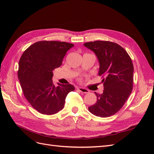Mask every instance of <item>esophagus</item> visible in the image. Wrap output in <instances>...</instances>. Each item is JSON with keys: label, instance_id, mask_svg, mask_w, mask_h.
Returning <instances> with one entry per match:
<instances>
[{"label": "esophagus", "instance_id": "1", "mask_svg": "<svg viewBox=\"0 0 154 154\" xmlns=\"http://www.w3.org/2000/svg\"><path fill=\"white\" fill-rule=\"evenodd\" d=\"M77 89L82 92V93H85V94H86V93H88L89 92V91H88V89H87V88H82V87H78Z\"/></svg>", "mask_w": 154, "mask_h": 154}]
</instances>
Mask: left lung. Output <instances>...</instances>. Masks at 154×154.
<instances>
[{
    "label": "left lung",
    "instance_id": "obj_1",
    "mask_svg": "<svg viewBox=\"0 0 154 154\" xmlns=\"http://www.w3.org/2000/svg\"><path fill=\"white\" fill-rule=\"evenodd\" d=\"M84 46L94 51L99 60L98 75L103 78V94H95L96 103L88 106L92 114L106 118L117 113L131 94L134 66L130 56L122 46L109 41L96 40Z\"/></svg>",
    "mask_w": 154,
    "mask_h": 154
}]
</instances>
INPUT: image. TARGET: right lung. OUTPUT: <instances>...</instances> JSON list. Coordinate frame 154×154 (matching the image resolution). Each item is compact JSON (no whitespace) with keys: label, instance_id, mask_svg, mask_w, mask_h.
<instances>
[{"label":"right lung","instance_id":"1","mask_svg":"<svg viewBox=\"0 0 154 154\" xmlns=\"http://www.w3.org/2000/svg\"><path fill=\"white\" fill-rule=\"evenodd\" d=\"M74 45L58 41H39L22 54L18 63V78L30 105L40 113L58 112L65 105L68 93L74 91L71 84L55 86L53 71L59 67L67 51Z\"/></svg>","mask_w":154,"mask_h":154}]
</instances>
